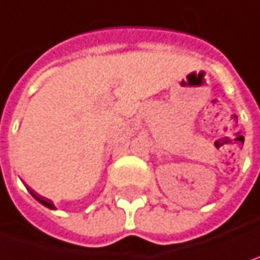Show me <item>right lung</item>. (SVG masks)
<instances>
[{
	"instance_id": "obj_1",
	"label": "right lung",
	"mask_w": 260,
	"mask_h": 260,
	"mask_svg": "<svg viewBox=\"0 0 260 260\" xmlns=\"http://www.w3.org/2000/svg\"><path fill=\"white\" fill-rule=\"evenodd\" d=\"M29 192H31V195H32V197H34V198H36L38 202H41V204H43V205H46L47 208H55V205H53V204H52V202H50L49 200H46V198H43V197L37 195V193H34L32 190H29Z\"/></svg>"
}]
</instances>
